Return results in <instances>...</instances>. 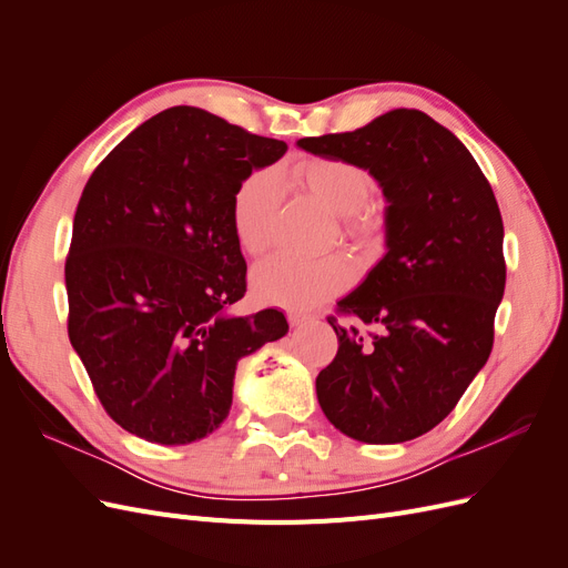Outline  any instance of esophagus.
Segmentation results:
<instances>
[{"label":"esophagus","mask_w":568,"mask_h":568,"mask_svg":"<svg viewBox=\"0 0 568 568\" xmlns=\"http://www.w3.org/2000/svg\"><path fill=\"white\" fill-rule=\"evenodd\" d=\"M307 322H313L311 315H301V313H288V324L291 326H303Z\"/></svg>","instance_id":"esophagus-1"}]
</instances>
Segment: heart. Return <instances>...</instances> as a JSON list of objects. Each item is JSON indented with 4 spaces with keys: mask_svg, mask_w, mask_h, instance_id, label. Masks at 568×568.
<instances>
[{
    "mask_svg": "<svg viewBox=\"0 0 568 568\" xmlns=\"http://www.w3.org/2000/svg\"><path fill=\"white\" fill-rule=\"evenodd\" d=\"M294 180L313 194L326 211L341 217V234L357 244H374L379 225L359 213L369 201L374 184L365 168L343 159H307L294 165ZM277 209V180L270 170H255L236 184L230 220L239 248L248 255H261L270 246L272 217ZM353 263L346 255L332 253L315 261L291 255H272L251 274V288L257 301L286 307V311H311V307L341 294L353 282Z\"/></svg>",
    "mask_w": 568,
    "mask_h": 568,
    "instance_id": "heart-1",
    "label": "heart"
}]
</instances>
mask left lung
Instances as JSON below:
<instances>
[{"instance_id": "left-lung-1", "label": "left lung", "mask_w": 568, "mask_h": 568, "mask_svg": "<svg viewBox=\"0 0 568 568\" xmlns=\"http://www.w3.org/2000/svg\"><path fill=\"white\" fill-rule=\"evenodd\" d=\"M296 144L365 168L386 199V253L338 301L379 332L329 317L338 353L317 374L320 407L355 440L417 438L450 415L493 348L507 277L493 189L469 149L415 109Z\"/></svg>"}]
</instances>
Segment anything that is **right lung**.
I'll return each instance as SVG.
<instances>
[{"label": "right lung", "mask_w": 568, "mask_h": 568, "mask_svg": "<svg viewBox=\"0 0 568 568\" xmlns=\"http://www.w3.org/2000/svg\"><path fill=\"white\" fill-rule=\"evenodd\" d=\"M286 144L196 106L132 130L82 189L65 261L68 336L115 424L186 445L227 419L236 363L288 332L234 315L246 261L230 203Z\"/></svg>", "instance_id": "1"}]
</instances>
